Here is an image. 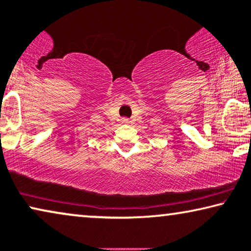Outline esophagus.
I'll use <instances>...</instances> for the list:
<instances>
[{
	"label": "esophagus",
	"mask_w": 251,
	"mask_h": 251,
	"mask_svg": "<svg viewBox=\"0 0 251 251\" xmlns=\"http://www.w3.org/2000/svg\"><path fill=\"white\" fill-rule=\"evenodd\" d=\"M122 123H123V124H128V123H129L128 118H122Z\"/></svg>",
	"instance_id": "1"
}]
</instances>
